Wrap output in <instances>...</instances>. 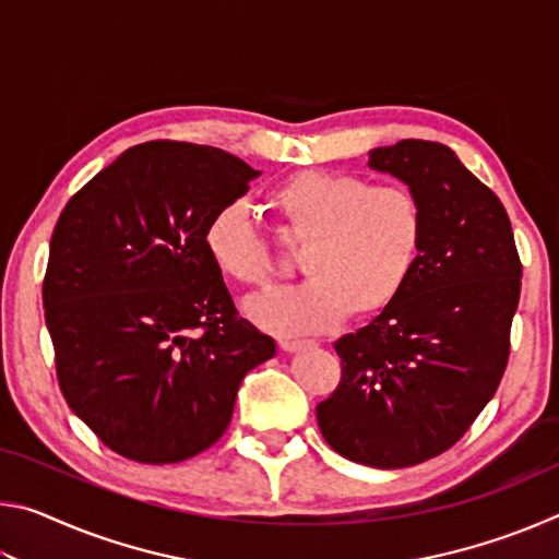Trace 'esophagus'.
Instances as JSON below:
<instances>
[{"label":"esophagus","instance_id":"obj_1","mask_svg":"<svg viewBox=\"0 0 559 559\" xmlns=\"http://www.w3.org/2000/svg\"><path fill=\"white\" fill-rule=\"evenodd\" d=\"M278 345H281V349H286V353H298V349L313 345V343H310V340H298V337H281Z\"/></svg>","mask_w":559,"mask_h":559}]
</instances>
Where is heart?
I'll use <instances>...</instances> for the list:
<instances>
[{"instance_id":"1","label":"heart","mask_w":559,"mask_h":559,"mask_svg":"<svg viewBox=\"0 0 559 559\" xmlns=\"http://www.w3.org/2000/svg\"><path fill=\"white\" fill-rule=\"evenodd\" d=\"M266 210L283 241L306 246L300 269L310 281L253 302L251 316L263 328L310 333L345 316L374 318L400 300L419 266L427 212L409 187L300 169L269 189ZM204 249L234 286L269 288L278 276L266 239L239 202L210 216Z\"/></svg>"}]
</instances>
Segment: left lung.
I'll use <instances>...</instances> for the list:
<instances>
[{"mask_svg":"<svg viewBox=\"0 0 559 559\" xmlns=\"http://www.w3.org/2000/svg\"><path fill=\"white\" fill-rule=\"evenodd\" d=\"M370 167L421 200L424 251L400 300L335 343L343 377L316 414L340 456L406 468L451 449L496 394L523 263L506 206L447 145L402 140Z\"/></svg>","mask_w":559,"mask_h":559,"instance_id":"1","label":"left lung"}]
</instances>
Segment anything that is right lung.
Returning a JSON list of instances; mask_svg holds the SVG:
<instances>
[{"label":"right lung","instance_id":"right-lung-1","mask_svg":"<svg viewBox=\"0 0 559 559\" xmlns=\"http://www.w3.org/2000/svg\"><path fill=\"white\" fill-rule=\"evenodd\" d=\"M259 175L219 147L153 140L100 169L56 222L41 293L56 377L120 456L206 451L246 372L276 355L204 249L210 216Z\"/></svg>","mask_w":559,"mask_h":559}]
</instances>
